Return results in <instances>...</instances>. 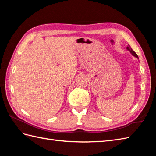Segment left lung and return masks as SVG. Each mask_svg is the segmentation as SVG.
I'll use <instances>...</instances> for the list:
<instances>
[{"label": "left lung", "instance_id": "8db88e82", "mask_svg": "<svg viewBox=\"0 0 156 156\" xmlns=\"http://www.w3.org/2000/svg\"><path fill=\"white\" fill-rule=\"evenodd\" d=\"M127 50H129V51H130L131 54L132 55H133V56H135V57H136V58H138V56H137V54L133 50V49H131V48L130 47V45H128V46H127Z\"/></svg>", "mask_w": 156, "mask_h": 156}]
</instances>
